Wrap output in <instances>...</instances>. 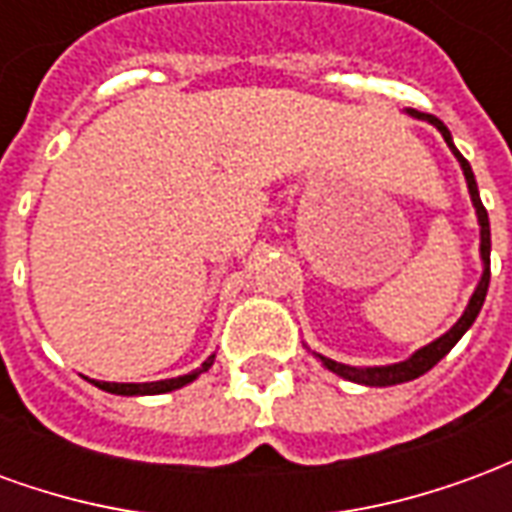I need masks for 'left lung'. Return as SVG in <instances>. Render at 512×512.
I'll list each match as a JSON object with an SVG mask.
<instances>
[{
	"mask_svg": "<svg viewBox=\"0 0 512 512\" xmlns=\"http://www.w3.org/2000/svg\"><path fill=\"white\" fill-rule=\"evenodd\" d=\"M408 115L417 117V120H428L430 126L439 128V134L444 136V142L452 150V156L458 158V164L463 169V178H466V186H469V197H472L474 211H477V224H480V260H483V277L477 282V288H474L472 299L466 304V310L458 318V323L452 326L450 332H444L439 340H433L425 348H419L417 354H411L406 362H397V365H384V367H351L343 365V362H334V359H326V356L315 354L312 356L321 362L326 370H332L345 381H354V384H365V386H395V384H406V381H414L422 373H428L430 367L439 365L444 356L450 354L452 345L461 340L463 334L469 332V326L474 323V318L480 315L483 310V301L485 293H488V282H491V224H488V211L483 208V200H480V191H477V180H474V172L469 167V161L461 156V150L452 145V134L447 131V126L441 123L439 117L425 115V112H414V109H406Z\"/></svg>",
	"mask_w": 512,
	"mask_h": 512,
	"instance_id": "left-lung-1",
	"label": "left lung"
}]
</instances>
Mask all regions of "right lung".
<instances>
[{
	"label": "right lung",
	"instance_id": "obj_1",
	"mask_svg": "<svg viewBox=\"0 0 512 512\" xmlns=\"http://www.w3.org/2000/svg\"><path fill=\"white\" fill-rule=\"evenodd\" d=\"M213 359L216 354H211L202 367L197 370H191L189 376H178V378H164V381H150V384H109V381H93L98 389H104V392H112V395H164V392H172V389H180V386L191 384L194 378L205 373L208 367L213 365Z\"/></svg>",
	"mask_w": 512,
	"mask_h": 512
}]
</instances>
